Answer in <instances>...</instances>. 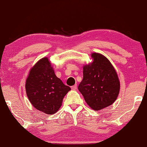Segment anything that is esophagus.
<instances>
[{
	"label": "esophagus",
	"instance_id": "34e87169",
	"mask_svg": "<svg viewBox=\"0 0 147 147\" xmlns=\"http://www.w3.org/2000/svg\"><path fill=\"white\" fill-rule=\"evenodd\" d=\"M71 89H73V90H76V89H77V85L76 84H75V85H74L71 87Z\"/></svg>",
	"mask_w": 147,
	"mask_h": 147
}]
</instances>
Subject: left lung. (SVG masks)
<instances>
[{"instance_id":"1","label":"left lung","mask_w":147,"mask_h":147,"mask_svg":"<svg viewBox=\"0 0 147 147\" xmlns=\"http://www.w3.org/2000/svg\"><path fill=\"white\" fill-rule=\"evenodd\" d=\"M93 61L83 68L78 90L87 104L97 111L112 104L117 98L120 83L112 65L106 57L92 54Z\"/></svg>"}]
</instances>
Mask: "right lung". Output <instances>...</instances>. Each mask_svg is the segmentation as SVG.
<instances>
[{"mask_svg": "<svg viewBox=\"0 0 147 147\" xmlns=\"http://www.w3.org/2000/svg\"><path fill=\"white\" fill-rule=\"evenodd\" d=\"M71 90L56 76L47 58L40 59L30 71L26 91L30 102L37 109L47 114L55 113L63 98Z\"/></svg>", "mask_w": 147, "mask_h": 147, "instance_id": "1", "label": "right lung"}]
</instances>
